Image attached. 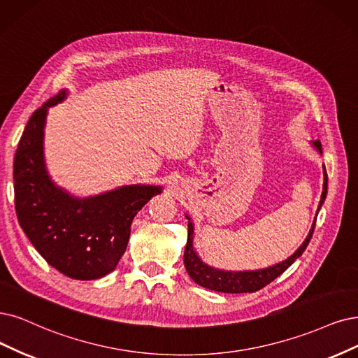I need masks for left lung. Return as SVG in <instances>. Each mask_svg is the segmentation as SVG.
Here are the masks:
<instances>
[{
  "mask_svg": "<svg viewBox=\"0 0 358 358\" xmlns=\"http://www.w3.org/2000/svg\"><path fill=\"white\" fill-rule=\"evenodd\" d=\"M314 148L322 153V143L319 140L314 141ZM323 176H324L323 193H322L319 208H317V213L320 210L327 194V172L324 165H323ZM187 220H189V233H187L186 250H184V267H186L189 275L192 277L194 283L201 285L206 289L215 290V292H224V294H246V292L250 294V292H257V290L271 283L274 279H277V277L292 266L295 259H298L303 254V250L307 249L311 241L314 227H315V220H314L307 239L303 241V243L298 248V250H295V254L290 255L287 259L275 264L273 267L255 270V271H226V270L209 267L208 264H205L199 257H197L193 248V224L190 222L189 217Z\"/></svg>",
  "mask_w": 358,
  "mask_h": 358,
  "instance_id": "1",
  "label": "left lung"
}]
</instances>
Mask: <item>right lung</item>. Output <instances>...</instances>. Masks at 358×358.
Here are the masks:
<instances>
[{"mask_svg": "<svg viewBox=\"0 0 358 358\" xmlns=\"http://www.w3.org/2000/svg\"><path fill=\"white\" fill-rule=\"evenodd\" d=\"M64 97L60 91L38 108L20 137L13 165L16 214L51 267L71 279L96 280L116 268L132 220L162 187L137 184L85 199L57 187L47 174L43 141L47 110Z\"/></svg>", "mask_w": 358, "mask_h": 358, "instance_id": "add662e5", "label": "right lung"}]
</instances>
